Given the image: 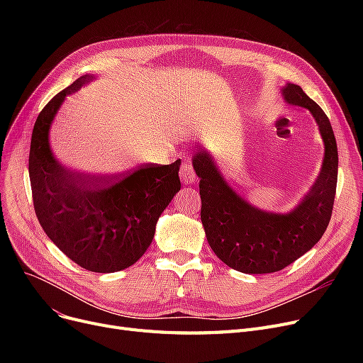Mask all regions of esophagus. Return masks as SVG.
Returning a JSON list of instances; mask_svg holds the SVG:
<instances>
[{
  "mask_svg": "<svg viewBox=\"0 0 363 363\" xmlns=\"http://www.w3.org/2000/svg\"><path fill=\"white\" fill-rule=\"evenodd\" d=\"M179 177H181V181L184 184H193V182H196L197 175H196V170H194L193 164L189 163V162H184L181 164V169H179Z\"/></svg>",
  "mask_w": 363,
  "mask_h": 363,
  "instance_id": "34e87169",
  "label": "esophagus"
}]
</instances>
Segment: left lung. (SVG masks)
Listing matches in <instances>:
<instances>
[{"instance_id": "left-lung-1", "label": "left lung", "mask_w": 363, "mask_h": 363, "mask_svg": "<svg viewBox=\"0 0 363 363\" xmlns=\"http://www.w3.org/2000/svg\"><path fill=\"white\" fill-rule=\"evenodd\" d=\"M285 101L309 108L325 144L322 170L293 212H262L233 191L206 151H197L193 166L200 178L201 222L215 255L244 274H271L284 269L309 252L325 233L337 188L338 152L330 119L298 85L282 89Z\"/></svg>"}]
</instances>
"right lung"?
<instances>
[{"label": "right lung", "mask_w": 363, "mask_h": 363, "mask_svg": "<svg viewBox=\"0 0 363 363\" xmlns=\"http://www.w3.org/2000/svg\"><path fill=\"white\" fill-rule=\"evenodd\" d=\"M86 81L89 76L76 79L38 114L29 178L35 213L48 238L81 268L108 274L129 268L148 249L159 216L181 188V160L143 164L111 178H91L63 167L50 150V125L66 95Z\"/></svg>", "instance_id": "add662e5"}]
</instances>
